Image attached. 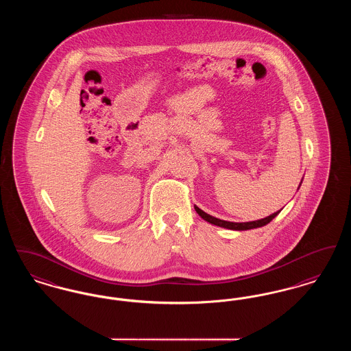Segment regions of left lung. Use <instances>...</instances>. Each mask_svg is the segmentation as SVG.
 <instances>
[{"instance_id": "1", "label": "left lung", "mask_w": 351, "mask_h": 351, "mask_svg": "<svg viewBox=\"0 0 351 351\" xmlns=\"http://www.w3.org/2000/svg\"><path fill=\"white\" fill-rule=\"evenodd\" d=\"M195 209H196V212L199 213V216H200L201 218H204L205 221H208V222H210V223H213V225L221 226V228L232 229V230H250V229L265 226V225H267L268 222H271L274 218L276 217V216L280 213V210H279V212H276V213H274V215H271V216H268V217L262 218V219H258V221H251V222H229V221H223V219H218V218L212 217V216L206 215L205 212H202L200 208H197V206H195Z\"/></svg>"}]
</instances>
